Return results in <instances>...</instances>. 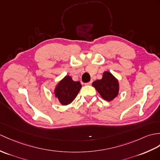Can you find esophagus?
<instances>
[{
	"mask_svg": "<svg viewBox=\"0 0 160 160\" xmlns=\"http://www.w3.org/2000/svg\"><path fill=\"white\" fill-rule=\"evenodd\" d=\"M92 80H91L90 82H88L85 83V85H91L92 84Z\"/></svg>",
	"mask_w": 160,
	"mask_h": 160,
	"instance_id": "34e87169",
	"label": "esophagus"
}]
</instances>
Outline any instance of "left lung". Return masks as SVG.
<instances>
[{"label": "left lung", "instance_id": "left-lung-1", "mask_svg": "<svg viewBox=\"0 0 160 160\" xmlns=\"http://www.w3.org/2000/svg\"><path fill=\"white\" fill-rule=\"evenodd\" d=\"M93 86L102 98L106 101H112L118 93V80L108 72L103 74L102 80H98L92 82Z\"/></svg>", "mask_w": 160, "mask_h": 160}]
</instances>
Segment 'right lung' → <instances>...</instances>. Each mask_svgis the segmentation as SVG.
<instances>
[{
    "mask_svg": "<svg viewBox=\"0 0 160 160\" xmlns=\"http://www.w3.org/2000/svg\"><path fill=\"white\" fill-rule=\"evenodd\" d=\"M82 85L75 82L69 76H66L56 87L55 95L62 105L72 103L80 91Z\"/></svg>",
    "mask_w": 160,
    "mask_h": 160,
    "instance_id": "right-lung-1",
    "label": "right lung"
}]
</instances>
